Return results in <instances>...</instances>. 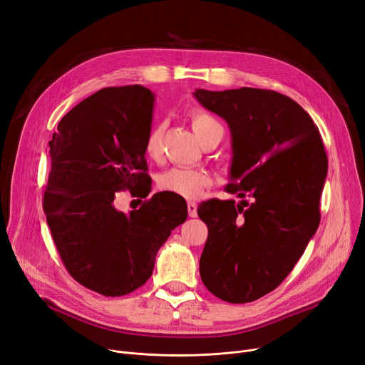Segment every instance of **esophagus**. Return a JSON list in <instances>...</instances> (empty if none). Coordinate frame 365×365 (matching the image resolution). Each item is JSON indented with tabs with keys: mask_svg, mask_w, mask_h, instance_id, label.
Wrapping results in <instances>:
<instances>
[{
	"mask_svg": "<svg viewBox=\"0 0 365 365\" xmlns=\"http://www.w3.org/2000/svg\"><path fill=\"white\" fill-rule=\"evenodd\" d=\"M187 215H189V217H197V204L195 202H192V201H189L187 202Z\"/></svg>",
	"mask_w": 365,
	"mask_h": 365,
	"instance_id": "esophagus-1",
	"label": "esophagus"
}]
</instances>
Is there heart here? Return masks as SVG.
I'll return each mask as SVG.
<instances>
[{
  "label": "heart",
  "mask_w": 365,
  "mask_h": 365,
  "mask_svg": "<svg viewBox=\"0 0 365 365\" xmlns=\"http://www.w3.org/2000/svg\"><path fill=\"white\" fill-rule=\"evenodd\" d=\"M190 125L200 142L204 145L210 138L223 136V127L220 123L202 109H195L190 112ZM163 142H164V127L161 124L152 125L148 131L143 150L145 155L158 161L163 155ZM213 175L204 168H186V167H171L163 171L157 179V185L161 190L173 195H178L186 200H198L204 190L212 186Z\"/></svg>",
  "instance_id": "1"
}]
</instances>
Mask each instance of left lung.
Segmentation results:
<instances>
[{
    "mask_svg": "<svg viewBox=\"0 0 365 365\" xmlns=\"http://www.w3.org/2000/svg\"><path fill=\"white\" fill-rule=\"evenodd\" d=\"M194 96L231 128L232 183L225 190L252 200L198 205L208 227L200 275L216 297L248 303L277 289L317 232L327 153L309 113L281 93L198 88Z\"/></svg>",
    "mask_w": 365,
    "mask_h": 365,
    "instance_id": "8db88e82",
    "label": "left lung"
}]
</instances>
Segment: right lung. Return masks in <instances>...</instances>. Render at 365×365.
Instances as JSON below:
<instances>
[{"mask_svg": "<svg viewBox=\"0 0 365 365\" xmlns=\"http://www.w3.org/2000/svg\"><path fill=\"white\" fill-rule=\"evenodd\" d=\"M152 109L143 86L106 87L72 108L48 142L43 208L53 241L71 277L108 297L142 287L161 245L187 217L185 200L168 192L128 215L113 205L120 190L150 192L143 143Z\"/></svg>", "mask_w": 365, "mask_h": 365, "instance_id": "obj_1", "label": "right lung"}]
</instances>
